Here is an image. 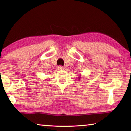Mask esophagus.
Here are the masks:
<instances>
[{
  "mask_svg": "<svg viewBox=\"0 0 131 131\" xmlns=\"http://www.w3.org/2000/svg\"><path fill=\"white\" fill-rule=\"evenodd\" d=\"M58 70H63V67L62 66H58Z\"/></svg>",
  "mask_w": 131,
  "mask_h": 131,
  "instance_id": "34e87169",
  "label": "esophagus"
}]
</instances>
